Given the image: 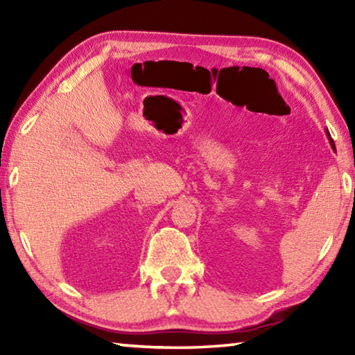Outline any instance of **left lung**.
<instances>
[{
  "label": "left lung",
  "mask_w": 355,
  "mask_h": 355,
  "mask_svg": "<svg viewBox=\"0 0 355 355\" xmlns=\"http://www.w3.org/2000/svg\"><path fill=\"white\" fill-rule=\"evenodd\" d=\"M329 135V139H330V144H332V146H334V139H332V137H330V133H327Z\"/></svg>",
  "instance_id": "obj_1"
}]
</instances>
